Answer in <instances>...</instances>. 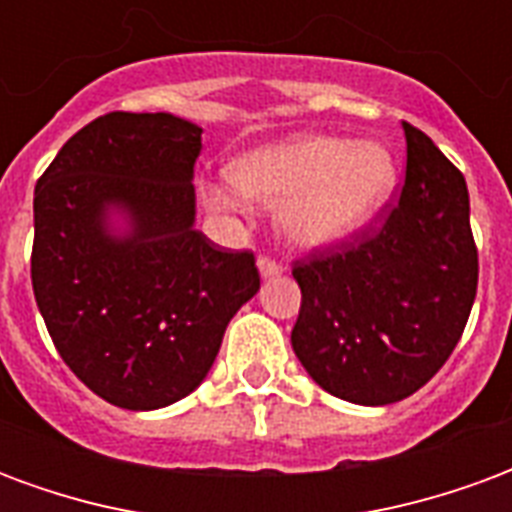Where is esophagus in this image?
I'll use <instances>...</instances> for the list:
<instances>
[{
    "mask_svg": "<svg viewBox=\"0 0 512 512\" xmlns=\"http://www.w3.org/2000/svg\"><path fill=\"white\" fill-rule=\"evenodd\" d=\"M259 273H262V278H275V275L284 273V267L275 262L273 256H262L259 259Z\"/></svg>",
    "mask_w": 512,
    "mask_h": 512,
    "instance_id": "esophagus-1",
    "label": "esophagus"
}]
</instances>
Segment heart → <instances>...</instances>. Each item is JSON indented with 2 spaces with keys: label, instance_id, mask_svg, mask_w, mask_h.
<instances>
[{
  "label": "heart",
  "instance_id": "obj_1",
  "mask_svg": "<svg viewBox=\"0 0 512 512\" xmlns=\"http://www.w3.org/2000/svg\"><path fill=\"white\" fill-rule=\"evenodd\" d=\"M397 159L375 140L303 134L278 146L250 151L231 168L242 195L278 204L284 237L303 248H325L364 231L397 187ZM215 209L237 204L234 192L206 187Z\"/></svg>",
  "mask_w": 512,
  "mask_h": 512
}]
</instances>
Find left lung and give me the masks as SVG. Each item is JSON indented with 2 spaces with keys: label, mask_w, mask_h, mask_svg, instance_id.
Segmentation results:
<instances>
[{
  "label": "left lung",
  "mask_w": 512,
  "mask_h": 512,
  "mask_svg": "<svg viewBox=\"0 0 512 512\" xmlns=\"http://www.w3.org/2000/svg\"><path fill=\"white\" fill-rule=\"evenodd\" d=\"M405 184L380 226L292 267L300 314L292 347L322 389L355 405H391L419 391L460 342L477 295L466 179L402 121Z\"/></svg>",
  "instance_id": "1"
}]
</instances>
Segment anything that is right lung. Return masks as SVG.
I'll return each mask as SVG.
<instances>
[{
  "mask_svg": "<svg viewBox=\"0 0 512 512\" xmlns=\"http://www.w3.org/2000/svg\"><path fill=\"white\" fill-rule=\"evenodd\" d=\"M201 126L107 112L35 187L32 292L57 353L101 400L157 411L201 386L223 333L259 292L256 256L195 223ZM127 220L115 235L109 212Z\"/></svg>",
  "mask_w": 512,
  "mask_h": 512,
  "instance_id": "add662e5",
  "label": "right lung"
}]
</instances>
